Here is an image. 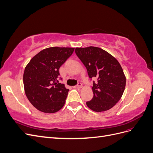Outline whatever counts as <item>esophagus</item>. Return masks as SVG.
I'll list each match as a JSON object with an SVG mask.
<instances>
[{
    "label": "esophagus",
    "instance_id": "esophagus-1",
    "mask_svg": "<svg viewBox=\"0 0 153 153\" xmlns=\"http://www.w3.org/2000/svg\"><path fill=\"white\" fill-rule=\"evenodd\" d=\"M74 87H75V89H81V88L82 87V84H81V83H79V84H78L77 85L75 86Z\"/></svg>",
    "mask_w": 153,
    "mask_h": 153
}]
</instances>
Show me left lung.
<instances>
[{"label": "left lung", "mask_w": 153, "mask_h": 153, "mask_svg": "<svg viewBox=\"0 0 153 153\" xmlns=\"http://www.w3.org/2000/svg\"><path fill=\"white\" fill-rule=\"evenodd\" d=\"M75 53L85 66L89 78H97L92 90L93 97L87 106L97 112L106 111L121 98L126 86V76L117 60L98 47L76 48Z\"/></svg>", "instance_id": "1"}]
</instances>
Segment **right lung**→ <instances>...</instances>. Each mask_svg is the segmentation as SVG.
<instances>
[{
	"label": "right lung",
	"mask_w": 153,
	"mask_h": 153,
	"mask_svg": "<svg viewBox=\"0 0 153 153\" xmlns=\"http://www.w3.org/2000/svg\"><path fill=\"white\" fill-rule=\"evenodd\" d=\"M75 48L50 47L32 57L26 66L23 81L27 99L44 113H55L65 104L69 89L58 83L59 69Z\"/></svg>",
	"instance_id": "1"
}]
</instances>
